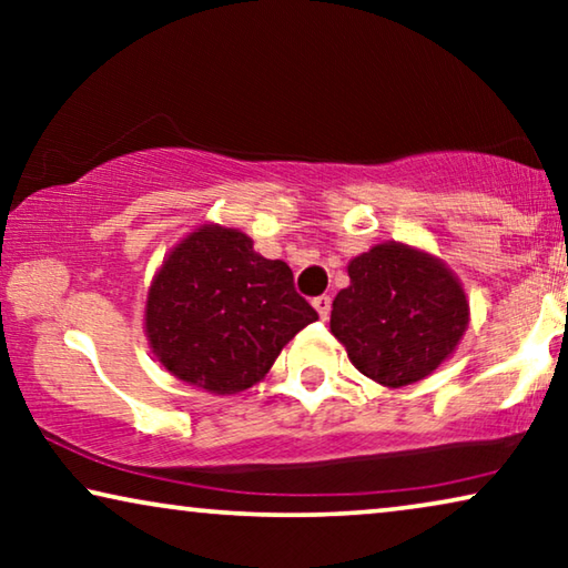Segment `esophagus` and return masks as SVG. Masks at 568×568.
Masks as SVG:
<instances>
[{"label": "esophagus", "instance_id": "34e87169", "mask_svg": "<svg viewBox=\"0 0 568 568\" xmlns=\"http://www.w3.org/2000/svg\"><path fill=\"white\" fill-rule=\"evenodd\" d=\"M313 307L317 310V315H321L323 321H328V315H331V297H328V294H321V297H315Z\"/></svg>", "mask_w": 568, "mask_h": 568}]
</instances>
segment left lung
<instances>
[{"mask_svg":"<svg viewBox=\"0 0 568 568\" xmlns=\"http://www.w3.org/2000/svg\"><path fill=\"white\" fill-rule=\"evenodd\" d=\"M348 278L333 300L331 333L379 385L403 387L432 375L468 328L463 284L429 253L375 245L348 263Z\"/></svg>","mask_w":568,"mask_h":568,"instance_id":"8db88e82","label":"left lung"}]
</instances>
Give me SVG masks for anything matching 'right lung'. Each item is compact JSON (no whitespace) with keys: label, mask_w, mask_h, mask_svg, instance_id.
I'll return each instance as SVG.
<instances>
[{"label":"right lung","mask_w":568,"mask_h":568,"mask_svg":"<svg viewBox=\"0 0 568 568\" xmlns=\"http://www.w3.org/2000/svg\"><path fill=\"white\" fill-rule=\"evenodd\" d=\"M317 313L292 268L253 251L240 230L204 224L152 278L144 325L170 375L214 395L247 390Z\"/></svg>","instance_id":"right-lung-1"}]
</instances>
